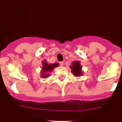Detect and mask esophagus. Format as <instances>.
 Masks as SVG:
<instances>
[{
	"mask_svg": "<svg viewBox=\"0 0 122 122\" xmlns=\"http://www.w3.org/2000/svg\"><path fill=\"white\" fill-rule=\"evenodd\" d=\"M59 64H60V66H63V64H64V62H63V61H61V62H59Z\"/></svg>",
	"mask_w": 122,
	"mask_h": 122,
	"instance_id": "esophagus-1",
	"label": "esophagus"
}]
</instances>
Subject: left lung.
Returning a JSON list of instances; mask_svg holds the SVG:
<instances>
[{"instance_id":"8db88e82","label":"left lung","mask_w":122,"mask_h":122,"mask_svg":"<svg viewBox=\"0 0 122 122\" xmlns=\"http://www.w3.org/2000/svg\"><path fill=\"white\" fill-rule=\"evenodd\" d=\"M72 70L71 72L76 76H80L81 74V66H80L79 61H74L70 67Z\"/></svg>"}]
</instances>
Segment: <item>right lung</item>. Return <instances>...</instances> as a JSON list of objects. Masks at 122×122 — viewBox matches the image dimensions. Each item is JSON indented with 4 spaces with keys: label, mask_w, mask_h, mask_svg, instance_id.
Returning <instances> with one entry per match:
<instances>
[{
    "label": "right lung",
    "mask_w": 122,
    "mask_h": 122,
    "mask_svg": "<svg viewBox=\"0 0 122 122\" xmlns=\"http://www.w3.org/2000/svg\"><path fill=\"white\" fill-rule=\"evenodd\" d=\"M58 63L48 64L46 61H44L43 62V67H42V73L43 74H42L41 76L43 78H46L49 75V74L47 75L46 73H49V72L51 71L52 70H54L55 67H58Z\"/></svg>",
    "instance_id": "obj_1"
}]
</instances>
